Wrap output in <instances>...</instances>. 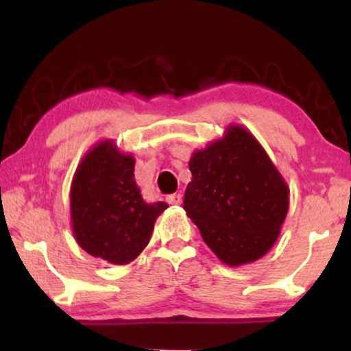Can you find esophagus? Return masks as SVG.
<instances>
[{"label": "esophagus", "instance_id": "1", "mask_svg": "<svg viewBox=\"0 0 351 351\" xmlns=\"http://www.w3.org/2000/svg\"><path fill=\"white\" fill-rule=\"evenodd\" d=\"M167 203L169 204H181L182 203V195L181 193H173L167 197Z\"/></svg>", "mask_w": 351, "mask_h": 351}]
</instances>
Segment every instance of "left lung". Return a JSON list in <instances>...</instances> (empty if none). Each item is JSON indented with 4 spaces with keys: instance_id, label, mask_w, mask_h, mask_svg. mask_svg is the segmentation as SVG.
Listing matches in <instances>:
<instances>
[{
    "instance_id": "1",
    "label": "left lung",
    "mask_w": 351,
    "mask_h": 351,
    "mask_svg": "<svg viewBox=\"0 0 351 351\" xmlns=\"http://www.w3.org/2000/svg\"><path fill=\"white\" fill-rule=\"evenodd\" d=\"M184 210L210 251L228 266L258 260L274 246L289 207V187L243 125L195 150Z\"/></svg>"
}]
</instances>
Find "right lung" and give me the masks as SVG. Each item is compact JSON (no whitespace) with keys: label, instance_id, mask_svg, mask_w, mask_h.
<instances>
[{"label":"right lung","instance_id":"add662e5","mask_svg":"<svg viewBox=\"0 0 351 351\" xmlns=\"http://www.w3.org/2000/svg\"><path fill=\"white\" fill-rule=\"evenodd\" d=\"M134 158L114 141L93 145L71 182V226L83 251L112 265H127L150 241L164 201L145 203L134 180Z\"/></svg>","mask_w":351,"mask_h":351}]
</instances>
